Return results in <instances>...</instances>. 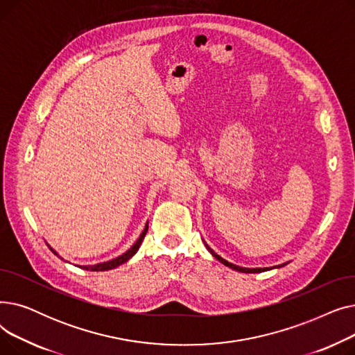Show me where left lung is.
<instances>
[{"instance_id":"obj_1","label":"left lung","mask_w":355,"mask_h":355,"mask_svg":"<svg viewBox=\"0 0 355 355\" xmlns=\"http://www.w3.org/2000/svg\"><path fill=\"white\" fill-rule=\"evenodd\" d=\"M206 248L209 249V252L218 260V262H221L223 265H226V266H229V268H232V269H234V270H239V272H243V273H257V272H265V270H268V269H265V268H256V269H248V268H240V266H236V265H233V263H229L227 260H225L223 257H220L218 254H216L207 245H206ZM286 263H284L282 266H285Z\"/></svg>"}]
</instances>
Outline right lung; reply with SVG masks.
I'll list each match as a JSON object with an SVG mask.
<instances>
[{
    "label": "right lung",
    "mask_w": 355,
    "mask_h": 355,
    "mask_svg": "<svg viewBox=\"0 0 355 355\" xmlns=\"http://www.w3.org/2000/svg\"><path fill=\"white\" fill-rule=\"evenodd\" d=\"M146 232H148V223H146V226H145V229H144V232L141 233V236H139V239L137 240V243L130 248L126 253H123L122 256H119V257H116V259H112V260H109V262H105V263H99V265H95V266H80L82 269H85V270H96V272H99V270H109V269H115L116 266H119V265H122V263H125V262H128V260L132 257L137 252H138V249H139V246H141V243H142V240H144V237H145V234H146ZM51 249V248H50ZM51 252L54 253V254H58L55 253L53 249H51ZM62 259V257H60Z\"/></svg>",
    "instance_id": "right-lung-1"
}]
</instances>
